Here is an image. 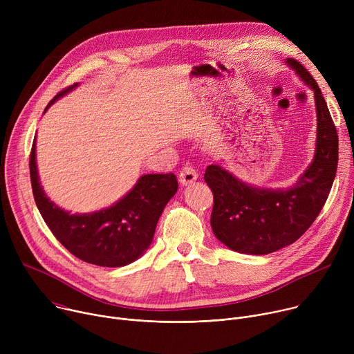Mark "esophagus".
Instances as JSON below:
<instances>
[{"label":"esophagus","mask_w":354,"mask_h":354,"mask_svg":"<svg viewBox=\"0 0 354 354\" xmlns=\"http://www.w3.org/2000/svg\"><path fill=\"white\" fill-rule=\"evenodd\" d=\"M196 179H197V172H196L194 168L186 165V167H183V168L180 169V172H179V182H180V185L189 186V185H192Z\"/></svg>","instance_id":"34e87169"}]
</instances>
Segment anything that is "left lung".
Segmentation results:
<instances>
[{"instance_id": "8db88e82", "label": "left lung", "mask_w": 354, "mask_h": 354, "mask_svg": "<svg viewBox=\"0 0 354 354\" xmlns=\"http://www.w3.org/2000/svg\"><path fill=\"white\" fill-rule=\"evenodd\" d=\"M286 64L314 92L317 140L314 160L288 187L245 183L220 165H209L205 180L213 192L212 228L227 248L266 255L295 242L321 213L337 169V133L313 75L294 59Z\"/></svg>"}]
</instances>
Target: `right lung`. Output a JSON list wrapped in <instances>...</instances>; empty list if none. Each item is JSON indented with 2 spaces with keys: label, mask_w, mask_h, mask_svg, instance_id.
<instances>
[{
  "label": "right lung",
  "mask_w": 354,
  "mask_h": 354,
  "mask_svg": "<svg viewBox=\"0 0 354 354\" xmlns=\"http://www.w3.org/2000/svg\"><path fill=\"white\" fill-rule=\"evenodd\" d=\"M77 86L78 84H74L57 93L44 112ZM29 168L36 206L50 231L74 257L104 268H122L145 254L167 203L178 190L174 174H148L140 176L133 189L112 206L92 213L73 214L50 200L40 185L36 138Z\"/></svg>",
  "instance_id": "add662e5"
}]
</instances>
